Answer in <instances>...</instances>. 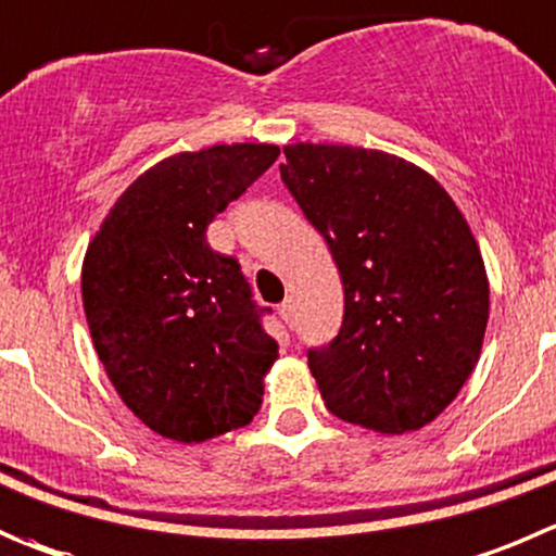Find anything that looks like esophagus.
I'll use <instances>...</instances> for the list:
<instances>
[{
    "label": "esophagus",
    "mask_w": 556,
    "mask_h": 556,
    "mask_svg": "<svg viewBox=\"0 0 556 556\" xmlns=\"http://www.w3.org/2000/svg\"><path fill=\"white\" fill-rule=\"evenodd\" d=\"M278 314H281L287 321H294V300L292 298L283 300L281 308H278Z\"/></svg>",
    "instance_id": "esophagus-1"
}]
</instances>
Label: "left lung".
<instances>
[{"label":"left lung","mask_w":556,"mask_h":556,"mask_svg":"<svg viewBox=\"0 0 556 556\" xmlns=\"http://www.w3.org/2000/svg\"><path fill=\"white\" fill-rule=\"evenodd\" d=\"M281 179L327 240L341 330L308 349L325 406L379 433L417 431L472 374L489 321L478 242L431 174L388 152L283 147Z\"/></svg>","instance_id":"left-lung-1"}]
</instances>
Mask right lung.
<instances>
[{
  "instance_id": "add662e5",
  "label": "right lung",
  "mask_w": 556,
  "mask_h": 556,
  "mask_svg": "<svg viewBox=\"0 0 556 556\" xmlns=\"http://www.w3.org/2000/svg\"><path fill=\"white\" fill-rule=\"evenodd\" d=\"M278 157L218 144L161 161L125 190L89 242L81 298L94 349L128 409L161 437L204 442L253 420L278 357L235 256L207 226Z\"/></svg>"
}]
</instances>
